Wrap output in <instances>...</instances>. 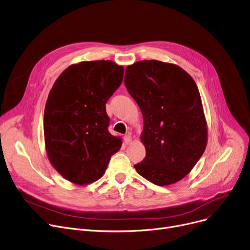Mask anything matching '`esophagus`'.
<instances>
[{"label":"esophagus","instance_id":"34e87169","mask_svg":"<svg viewBox=\"0 0 250 250\" xmlns=\"http://www.w3.org/2000/svg\"><path fill=\"white\" fill-rule=\"evenodd\" d=\"M131 141H132V137H131V135H130V134H126V135L124 136V143H125L126 145H128Z\"/></svg>","mask_w":250,"mask_h":250}]
</instances>
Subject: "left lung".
<instances>
[{"mask_svg":"<svg viewBox=\"0 0 250 250\" xmlns=\"http://www.w3.org/2000/svg\"><path fill=\"white\" fill-rule=\"evenodd\" d=\"M124 83L144 121L141 141L146 155L135 169L157 186L181 181L196 166L208 140L195 81L175 64L141 61L127 66Z\"/></svg>","mask_w":250,"mask_h":250,"instance_id":"left-lung-1","label":"left lung"}]
</instances>
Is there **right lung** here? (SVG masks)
Instances as JSON below:
<instances>
[{
	"label": "right lung",
	"instance_id": "obj_1",
	"mask_svg": "<svg viewBox=\"0 0 250 250\" xmlns=\"http://www.w3.org/2000/svg\"><path fill=\"white\" fill-rule=\"evenodd\" d=\"M123 75V66L111 61L82 62L55 81L44 110V139L49 161L65 180L96 182L121 148V138L108 130L106 103Z\"/></svg>",
	"mask_w": 250,
	"mask_h": 250
}]
</instances>
